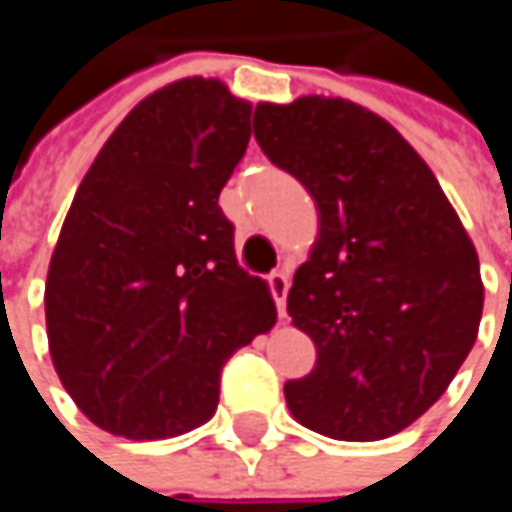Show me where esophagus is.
<instances>
[{
  "label": "esophagus",
  "instance_id": "34e87169",
  "mask_svg": "<svg viewBox=\"0 0 512 512\" xmlns=\"http://www.w3.org/2000/svg\"><path fill=\"white\" fill-rule=\"evenodd\" d=\"M266 281H269V293H272V299H275V308H278V314L284 317V308H287V290H290V275H287L284 269H275Z\"/></svg>",
  "mask_w": 512,
  "mask_h": 512
}]
</instances>
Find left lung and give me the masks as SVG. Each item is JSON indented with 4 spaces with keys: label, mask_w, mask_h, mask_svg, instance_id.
I'll return each instance as SVG.
<instances>
[{
    "label": "left lung",
    "mask_w": 512,
    "mask_h": 512,
    "mask_svg": "<svg viewBox=\"0 0 512 512\" xmlns=\"http://www.w3.org/2000/svg\"><path fill=\"white\" fill-rule=\"evenodd\" d=\"M255 139L320 213L314 252L287 293L317 364L284 382L287 406L332 439L394 436L445 394L474 347L477 252L427 162L356 103H260Z\"/></svg>",
    "instance_id": "8db88e82"
}]
</instances>
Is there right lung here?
I'll return each mask as SVG.
<instances>
[{"mask_svg": "<svg viewBox=\"0 0 512 512\" xmlns=\"http://www.w3.org/2000/svg\"><path fill=\"white\" fill-rule=\"evenodd\" d=\"M249 118L252 106L216 79L165 85L121 121L76 189L47 275V335L61 385L112 436L204 424L225 361L275 323L219 207Z\"/></svg>", "mask_w": 512, "mask_h": 512, "instance_id": "1", "label": "right lung"}]
</instances>
